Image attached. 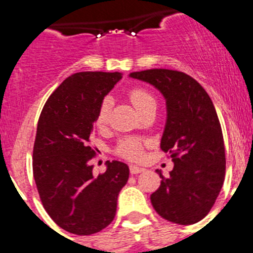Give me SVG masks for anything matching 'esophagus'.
Wrapping results in <instances>:
<instances>
[{"label": "esophagus", "instance_id": "34e87169", "mask_svg": "<svg viewBox=\"0 0 253 253\" xmlns=\"http://www.w3.org/2000/svg\"><path fill=\"white\" fill-rule=\"evenodd\" d=\"M129 169H130V173H133V175H137V173H140V172L144 171L143 167L135 166V165H130V166H129Z\"/></svg>", "mask_w": 253, "mask_h": 253}]
</instances>
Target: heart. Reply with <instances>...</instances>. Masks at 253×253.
I'll list each match as a JSON object with an SVG mask.
<instances>
[{"label":"heart","mask_w":253,"mask_h":253,"mask_svg":"<svg viewBox=\"0 0 253 253\" xmlns=\"http://www.w3.org/2000/svg\"><path fill=\"white\" fill-rule=\"evenodd\" d=\"M129 100L133 104V106L138 110V113L148 106L149 104H156L154 96L149 92L148 90L143 88V87H135L129 92ZM110 107L111 101L110 99L102 100L101 105L97 111V116H96V124L99 126H105L109 123V118H110ZM116 153L119 154L120 157L126 158L129 161H137L142 157L143 154V142L138 138H124L120 140L116 146Z\"/></svg>","instance_id":"1"}]
</instances>
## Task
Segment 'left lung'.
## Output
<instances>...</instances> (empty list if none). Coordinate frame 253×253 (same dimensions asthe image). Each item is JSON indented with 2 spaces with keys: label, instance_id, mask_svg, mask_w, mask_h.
<instances>
[{
  "label": "left lung",
  "instance_id": "1",
  "mask_svg": "<svg viewBox=\"0 0 253 253\" xmlns=\"http://www.w3.org/2000/svg\"><path fill=\"white\" fill-rule=\"evenodd\" d=\"M130 77L156 86L167 102L161 149L175 166L151 195L154 210L169 222L198 223L213 208L225 176L222 128L207 91L189 75L172 69H147Z\"/></svg>",
  "mask_w": 253,
  "mask_h": 253
}]
</instances>
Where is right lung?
Listing matches in <instances>:
<instances>
[{
	"instance_id": "1",
	"label": "right lung",
	"mask_w": 253,
	"mask_h": 253,
	"mask_svg": "<svg viewBox=\"0 0 253 253\" xmlns=\"http://www.w3.org/2000/svg\"><path fill=\"white\" fill-rule=\"evenodd\" d=\"M119 72H78L49 96L38 122L33 173L44 209L62 229L78 236L102 231L114 220L129 167L107 161L93 175L97 148L90 146L92 125L104 96L120 81Z\"/></svg>"
}]
</instances>
